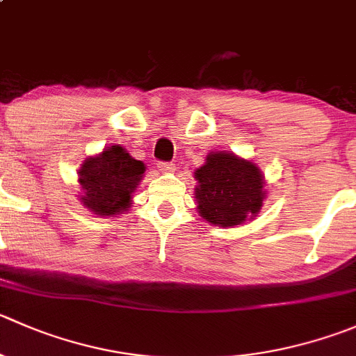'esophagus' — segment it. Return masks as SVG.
<instances>
[{"instance_id":"1","label":"esophagus","mask_w":356,"mask_h":356,"mask_svg":"<svg viewBox=\"0 0 356 356\" xmlns=\"http://www.w3.org/2000/svg\"><path fill=\"white\" fill-rule=\"evenodd\" d=\"M158 168H160V172H163V174H172V172L175 170V165L174 163H165V161H160V163H158Z\"/></svg>"}]
</instances>
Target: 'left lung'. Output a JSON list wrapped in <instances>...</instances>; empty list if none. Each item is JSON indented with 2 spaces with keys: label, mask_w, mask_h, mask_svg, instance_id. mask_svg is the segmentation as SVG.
<instances>
[{
  "label": "left lung",
  "mask_w": 356,
  "mask_h": 356,
  "mask_svg": "<svg viewBox=\"0 0 356 356\" xmlns=\"http://www.w3.org/2000/svg\"><path fill=\"white\" fill-rule=\"evenodd\" d=\"M196 210L207 222L234 227L254 219L266 200V179L252 160L212 151L195 170Z\"/></svg>",
  "instance_id": "8db88e82"
}]
</instances>
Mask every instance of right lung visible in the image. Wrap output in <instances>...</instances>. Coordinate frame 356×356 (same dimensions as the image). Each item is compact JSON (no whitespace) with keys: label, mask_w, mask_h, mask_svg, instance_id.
I'll return each mask as SVG.
<instances>
[{"label":"right lung","mask_w":356,"mask_h":356,"mask_svg":"<svg viewBox=\"0 0 356 356\" xmlns=\"http://www.w3.org/2000/svg\"><path fill=\"white\" fill-rule=\"evenodd\" d=\"M146 165L130 156L120 144L83 160L78 170L79 202L101 217H115L132 207V196L140 184Z\"/></svg>","instance_id":"add662e5"}]
</instances>
